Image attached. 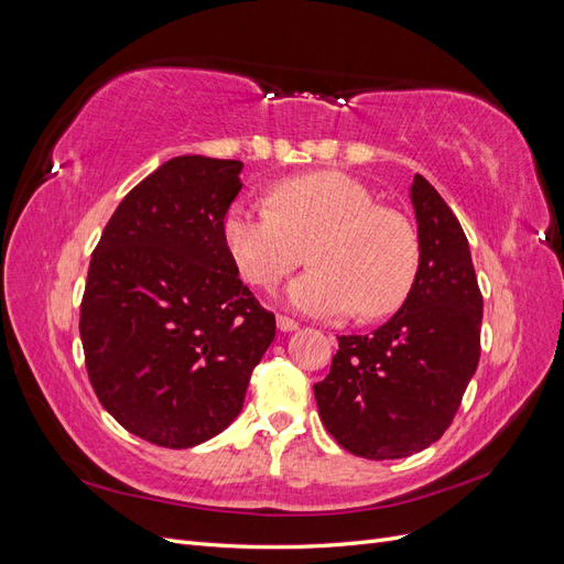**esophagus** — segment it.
Returning a JSON list of instances; mask_svg holds the SVG:
<instances>
[{"instance_id": "esophagus-1", "label": "esophagus", "mask_w": 564, "mask_h": 564, "mask_svg": "<svg viewBox=\"0 0 564 564\" xmlns=\"http://www.w3.org/2000/svg\"><path fill=\"white\" fill-rule=\"evenodd\" d=\"M278 329L280 332H294V329H299V322L296 319H292V317H286V315H278Z\"/></svg>"}]
</instances>
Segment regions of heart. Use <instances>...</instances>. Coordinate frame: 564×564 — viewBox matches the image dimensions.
<instances>
[{
  "label": "heart",
  "instance_id": "obj_1",
  "mask_svg": "<svg viewBox=\"0 0 564 564\" xmlns=\"http://www.w3.org/2000/svg\"><path fill=\"white\" fill-rule=\"evenodd\" d=\"M268 204L232 202L220 237L242 280L270 289L303 263L313 270L286 289L292 308L338 317L357 308L373 319L398 308L414 284L419 242L398 212L344 172L292 176L272 187Z\"/></svg>",
  "mask_w": 564,
  "mask_h": 564
}]
</instances>
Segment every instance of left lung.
Segmentation results:
<instances>
[{"instance_id":"1","label":"left lung","mask_w":564,"mask_h":564,"mask_svg":"<svg viewBox=\"0 0 564 564\" xmlns=\"http://www.w3.org/2000/svg\"><path fill=\"white\" fill-rule=\"evenodd\" d=\"M409 197L419 270L402 308L369 336H338L315 383L324 429L362 458H404L449 429L480 360L482 294L464 228L421 174Z\"/></svg>"}]
</instances>
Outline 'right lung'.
Segmentation results:
<instances>
[{
	"instance_id": "add662e5",
	"label": "right lung",
	"mask_w": 564,
	"mask_h": 564,
	"mask_svg": "<svg viewBox=\"0 0 564 564\" xmlns=\"http://www.w3.org/2000/svg\"><path fill=\"white\" fill-rule=\"evenodd\" d=\"M242 162L181 155L119 202L89 263L79 336L108 414L152 445L187 449L242 412L275 338L220 224Z\"/></svg>"
}]
</instances>
